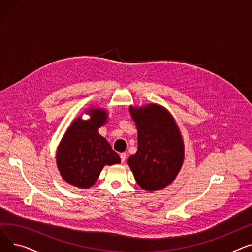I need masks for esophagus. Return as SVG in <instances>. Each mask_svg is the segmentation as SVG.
<instances>
[{"label": "esophagus", "instance_id": "obj_1", "mask_svg": "<svg viewBox=\"0 0 252 252\" xmlns=\"http://www.w3.org/2000/svg\"><path fill=\"white\" fill-rule=\"evenodd\" d=\"M121 160H122V162H125L126 161V153H121Z\"/></svg>", "mask_w": 252, "mask_h": 252}]
</instances>
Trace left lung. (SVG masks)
Returning a JSON list of instances; mask_svg holds the SVG:
<instances>
[{
    "mask_svg": "<svg viewBox=\"0 0 252 252\" xmlns=\"http://www.w3.org/2000/svg\"><path fill=\"white\" fill-rule=\"evenodd\" d=\"M129 113L138 129V150L128 157L127 164L143 190L164 189L176 180L184 162L180 128L173 115L159 104L130 106Z\"/></svg>",
    "mask_w": 252,
    "mask_h": 252,
    "instance_id": "1",
    "label": "left lung"
}]
</instances>
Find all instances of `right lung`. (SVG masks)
Here are the masks:
<instances>
[{
    "label": "right lung",
    "instance_id": "1",
    "mask_svg": "<svg viewBox=\"0 0 252 252\" xmlns=\"http://www.w3.org/2000/svg\"><path fill=\"white\" fill-rule=\"evenodd\" d=\"M90 118L77 116L66 129L56 151V164L63 181L79 189L95 185L105 165L121 163L111 145L99 134V127L108 121L107 110L90 107Z\"/></svg>",
    "mask_w": 252,
    "mask_h": 252
}]
</instances>
